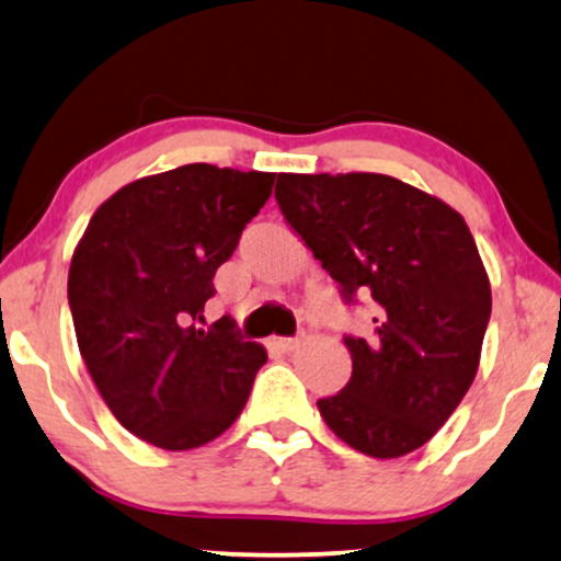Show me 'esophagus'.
Here are the masks:
<instances>
[{
  "mask_svg": "<svg viewBox=\"0 0 561 561\" xmlns=\"http://www.w3.org/2000/svg\"><path fill=\"white\" fill-rule=\"evenodd\" d=\"M297 344H300V339H295V336H274L272 339V346L279 352H293Z\"/></svg>",
  "mask_w": 561,
  "mask_h": 561,
  "instance_id": "34e87169",
  "label": "esophagus"
}]
</instances>
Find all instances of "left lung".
<instances>
[{"instance_id": "8db88e82", "label": "left lung", "mask_w": 561, "mask_h": 561, "mask_svg": "<svg viewBox=\"0 0 561 561\" xmlns=\"http://www.w3.org/2000/svg\"><path fill=\"white\" fill-rule=\"evenodd\" d=\"M274 196L342 300H373L370 336H344L350 382L318 401L323 422L373 458L422 448L477 378L492 313L469 225L380 173H279Z\"/></svg>"}]
</instances>
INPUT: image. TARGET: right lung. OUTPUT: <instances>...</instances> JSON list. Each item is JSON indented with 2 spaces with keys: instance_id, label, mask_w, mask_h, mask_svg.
Returning <instances> with one entry per match:
<instances>
[{
  "instance_id": "right-lung-1",
  "label": "right lung",
  "mask_w": 561,
  "mask_h": 561,
  "mask_svg": "<svg viewBox=\"0 0 561 561\" xmlns=\"http://www.w3.org/2000/svg\"><path fill=\"white\" fill-rule=\"evenodd\" d=\"M274 173L191 162L98 207L69 266L77 344L131 435L191 450L222 435L251 396L264 346L222 318L196 329L217 268L259 215Z\"/></svg>"
}]
</instances>
